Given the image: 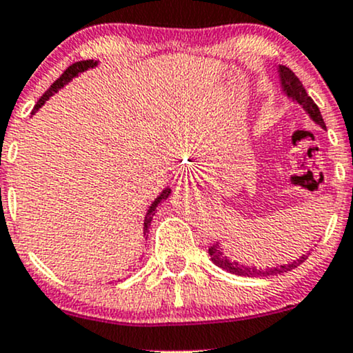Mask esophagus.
I'll use <instances>...</instances> for the list:
<instances>
[{
	"label": "esophagus",
	"mask_w": 353,
	"mask_h": 353,
	"mask_svg": "<svg viewBox=\"0 0 353 353\" xmlns=\"http://www.w3.org/2000/svg\"><path fill=\"white\" fill-rule=\"evenodd\" d=\"M201 179V172L196 168H182L176 176V185L179 189L196 184Z\"/></svg>",
	"instance_id": "1"
}]
</instances>
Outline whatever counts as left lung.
<instances>
[{
  "instance_id": "8db88e82",
  "label": "left lung",
  "mask_w": 353,
  "mask_h": 353,
  "mask_svg": "<svg viewBox=\"0 0 353 353\" xmlns=\"http://www.w3.org/2000/svg\"><path fill=\"white\" fill-rule=\"evenodd\" d=\"M279 78H281V86H282V92L287 96L289 99H292L294 103H297L299 106L303 108V111L309 114V117L314 121L315 124H319L320 128L325 129V123H323L322 114H320V109L317 108V104L314 103V99L307 94L305 88L302 86L301 79L294 74L292 71L289 70L287 66H282L279 64ZM209 255L210 261L214 262L217 267H221L222 270L236 275H242V277H269V275H277V274H283L289 272V270L295 269L305 262V259L309 257V254H303L302 257L295 259L294 262H289V264H282L277 267H265V269H261V267H252V265H244L241 262L232 261V259L228 257L224 254V249L221 245L212 244L209 247Z\"/></svg>"
}]
</instances>
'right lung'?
<instances>
[{"label": "right lung", "mask_w": 353, "mask_h": 353, "mask_svg": "<svg viewBox=\"0 0 353 353\" xmlns=\"http://www.w3.org/2000/svg\"><path fill=\"white\" fill-rule=\"evenodd\" d=\"M96 66H98V61H92V59H88V61H78V63L71 64V66L68 68V70L64 71L63 74H61L59 78L56 79L54 83L51 84V88L48 89L46 92H44V94L41 96V98H39V101H38V103H36V106H34L33 112H31V114H34V112L38 111V109L41 108L43 104L46 103V101L50 99L52 94H54V92H58L61 88L66 86V84L70 83V81H71L72 78H76V76H79L81 72H84V71L91 70V68H96ZM169 194H171V189H169V188H168V189H164L163 192H161L159 196H157V199L152 202L151 208L148 209V212H145V217H144V236H145V234L149 232V228H151V222H152V216H154V214H156L157 205H159L161 202H163V201L168 199ZM145 239H148V237H145Z\"/></svg>", "instance_id": "add662e5"}]
</instances>
